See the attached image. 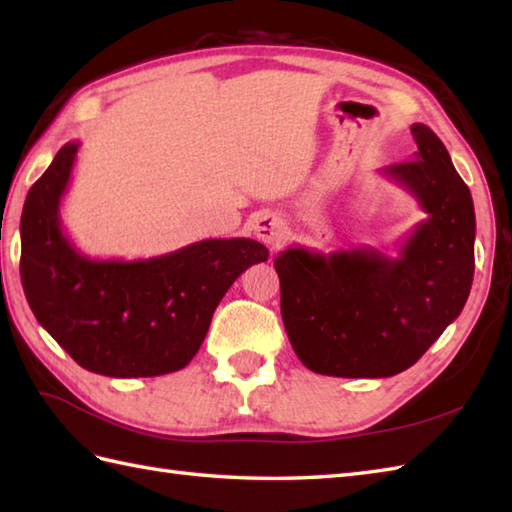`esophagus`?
<instances>
[{
  "label": "esophagus",
  "instance_id": "obj_1",
  "mask_svg": "<svg viewBox=\"0 0 512 512\" xmlns=\"http://www.w3.org/2000/svg\"><path fill=\"white\" fill-rule=\"evenodd\" d=\"M253 228H255V235L262 239L264 244L273 246V248L284 242L286 233H288L286 222L281 220V217H277L275 213H259L255 217Z\"/></svg>",
  "mask_w": 512,
  "mask_h": 512
}]
</instances>
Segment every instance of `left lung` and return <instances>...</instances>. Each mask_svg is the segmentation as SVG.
Returning a JSON list of instances; mask_svg holds the SVG:
<instances>
[{
  "instance_id": "1",
  "label": "left lung",
  "mask_w": 512,
  "mask_h": 512,
  "mask_svg": "<svg viewBox=\"0 0 512 512\" xmlns=\"http://www.w3.org/2000/svg\"><path fill=\"white\" fill-rule=\"evenodd\" d=\"M413 160L383 176L405 187L427 213L398 257L376 248L330 255L290 246L275 257L281 319L308 369L341 378L405 372L460 317L475 270L471 191L447 147L427 125L411 127Z\"/></svg>"
}]
</instances>
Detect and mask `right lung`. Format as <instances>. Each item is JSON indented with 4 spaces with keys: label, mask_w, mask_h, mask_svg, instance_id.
Listing matches in <instances>:
<instances>
[{
    "label": "right lung",
    "mask_w": 512,
    "mask_h": 512,
    "mask_svg": "<svg viewBox=\"0 0 512 512\" xmlns=\"http://www.w3.org/2000/svg\"><path fill=\"white\" fill-rule=\"evenodd\" d=\"M79 143H65L21 213V284L46 332L83 369L112 378L178 372L198 354L233 281L268 248L248 237L202 239L173 253L90 259L63 233L59 206Z\"/></svg>",
    "instance_id": "right-lung-1"
}]
</instances>
